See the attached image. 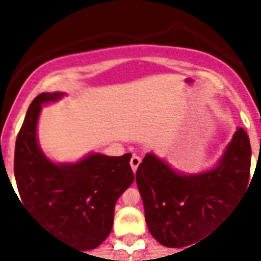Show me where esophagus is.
Returning a JSON list of instances; mask_svg holds the SVG:
<instances>
[{"instance_id":"1","label":"esophagus","mask_w":261,"mask_h":261,"mask_svg":"<svg viewBox=\"0 0 261 261\" xmlns=\"http://www.w3.org/2000/svg\"><path fill=\"white\" fill-rule=\"evenodd\" d=\"M140 163H141V158L138 155H133L132 158H130V167H132L133 172L137 171V167L140 166Z\"/></svg>"}]
</instances>
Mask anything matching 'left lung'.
<instances>
[{
    "label": "left lung",
    "instance_id": "obj_1",
    "mask_svg": "<svg viewBox=\"0 0 261 261\" xmlns=\"http://www.w3.org/2000/svg\"><path fill=\"white\" fill-rule=\"evenodd\" d=\"M250 167V138L242 128L216 165L196 174L177 171L147 153L138 166L136 181L150 234L171 248L199 241L247 190Z\"/></svg>",
    "mask_w": 261,
    "mask_h": 261
}]
</instances>
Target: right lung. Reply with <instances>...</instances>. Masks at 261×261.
I'll return each mask as SVG.
<instances>
[{"label": "right lung", "instance_id": "add662e5", "mask_svg": "<svg viewBox=\"0 0 261 261\" xmlns=\"http://www.w3.org/2000/svg\"><path fill=\"white\" fill-rule=\"evenodd\" d=\"M65 93H41L30 105L18 133L14 175L24 208L48 231L80 251L96 248L110 235L117 199L135 180L132 154L89 153L77 162L56 163L38 140L41 107Z\"/></svg>", "mask_w": 261, "mask_h": 261}]
</instances>
